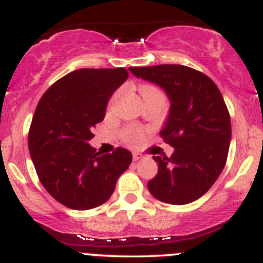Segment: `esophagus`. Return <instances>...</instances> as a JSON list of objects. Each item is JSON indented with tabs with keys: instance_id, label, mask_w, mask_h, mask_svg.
<instances>
[{
	"instance_id": "esophagus-1",
	"label": "esophagus",
	"mask_w": 263,
	"mask_h": 263,
	"mask_svg": "<svg viewBox=\"0 0 263 263\" xmlns=\"http://www.w3.org/2000/svg\"><path fill=\"white\" fill-rule=\"evenodd\" d=\"M132 157H134V160H140L144 158V155L139 154V153H134V154H132Z\"/></svg>"
}]
</instances>
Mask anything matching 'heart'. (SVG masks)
<instances>
[{"label":"heart","instance_id":"b5f03b06","mask_svg":"<svg viewBox=\"0 0 263 263\" xmlns=\"http://www.w3.org/2000/svg\"><path fill=\"white\" fill-rule=\"evenodd\" d=\"M155 91H158V90L155 87H153V86H142L141 90H140V92H141V95H145V93L155 92ZM116 98H117V93L113 96V99H111V103L116 100ZM122 136H123L124 141L129 145H139L140 142L142 141L141 131H140L139 128H135V127H129V128L124 129L123 134H122Z\"/></svg>","mask_w":263,"mask_h":263}]
</instances>
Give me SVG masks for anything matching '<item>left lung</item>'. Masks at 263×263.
I'll use <instances>...</instances> for the list:
<instances>
[{"instance_id": "left-lung-1", "label": "left lung", "mask_w": 263, "mask_h": 263, "mask_svg": "<svg viewBox=\"0 0 263 263\" xmlns=\"http://www.w3.org/2000/svg\"><path fill=\"white\" fill-rule=\"evenodd\" d=\"M129 70L163 88L171 104L160 136L175 152L170 158L153 157L158 173L147 189L168 204L199 199L222 172L230 146V116L220 90L210 77L185 65L163 64Z\"/></svg>"}]
</instances>
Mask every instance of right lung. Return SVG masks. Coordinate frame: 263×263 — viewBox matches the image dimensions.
I'll list each match as a JSON object with an SVG mask.
<instances>
[{
	"label": "right lung",
	"mask_w": 263,
	"mask_h": 263,
	"mask_svg": "<svg viewBox=\"0 0 263 263\" xmlns=\"http://www.w3.org/2000/svg\"><path fill=\"white\" fill-rule=\"evenodd\" d=\"M127 78L124 68L74 70L53 83L35 108L30 157L43 187L65 207L86 211L104 204L131 164L129 150L101 154L88 144L109 99Z\"/></svg>",
	"instance_id": "right-lung-1"
}]
</instances>
